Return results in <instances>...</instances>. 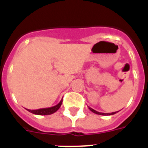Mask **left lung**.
<instances>
[{
  "label": "left lung",
  "mask_w": 148,
  "mask_h": 148,
  "mask_svg": "<svg viewBox=\"0 0 148 148\" xmlns=\"http://www.w3.org/2000/svg\"><path fill=\"white\" fill-rule=\"evenodd\" d=\"M89 110H91L93 113H94V114H98V115H103V116H108V115H113V114H115L116 113H117L118 111H116V112H112V113H108V114H106V113H101V112H98V111H97V110H94L93 108H91L88 107Z\"/></svg>",
  "instance_id": "8db88e82"
}]
</instances>
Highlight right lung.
I'll use <instances>...</instances> for the list:
<instances>
[{
  "label": "right lung",
  "mask_w": 148,
  "mask_h": 148,
  "mask_svg": "<svg viewBox=\"0 0 148 148\" xmlns=\"http://www.w3.org/2000/svg\"><path fill=\"white\" fill-rule=\"evenodd\" d=\"M62 99H61L60 102L56 105V106H53V107L50 108H40L37 109V110H29V109H26L28 111L32 113V114H36V115H50L54 113H55L58 109L60 108L61 105H62Z\"/></svg>",
  "instance_id": "obj_1"
}]
</instances>
